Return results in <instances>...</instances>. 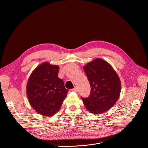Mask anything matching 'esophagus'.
Segmentation results:
<instances>
[{
  "label": "esophagus",
  "instance_id": "esophagus-1",
  "mask_svg": "<svg viewBox=\"0 0 148 148\" xmlns=\"http://www.w3.org/2000/svg\"><path fill=\"white\" fill-rule=\"evenodd\" d=\"M72 91L75 92H78V89H77V88H74V89H72Z\"/></svg>",
  "mask_w": 148,
  "mask_h": 148
}]
</instances>
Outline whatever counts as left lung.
I'll use <instances>...</instances> for the list:
<instances>
[{
    "instance_id": "left-lung-1",
    "label": "left lung",
    "mask_w": 148,
    "mask_h": 148,
    "mask_svg": "<svg viewBox=\"0 0 148 148\" xmlns=\"http://www.w3.org/2000/svg\"><path fill=\"white\" fill-rule=\"evenodd\" d=\"M90 85L89 97L82 99L86 109L95 114L103 113L118 100L121 90L119 77L112 65L97 58L83 66Z\"/></svg>"
}]
</instances>
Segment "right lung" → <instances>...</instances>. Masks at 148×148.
<instances>
[{
    "label": "right lung",
    "mask_w": 148,
    "mask_h": 148,
    "mask_svg": "<svg viewBox=\"0 0 148 148\" xmlns=\"http://www.w3.org/2000/svg\"><path fill=\"white\" fill-rule=\"evenodd\" d=\"M59 66L45 62L31 73L26 86L30 106L39 114L52 116L60 108L68 90L58 77Z\"/></svg>",
    "instance_id": "right-lung-1"
}]
</instances>
